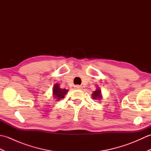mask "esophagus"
Listing matches in <instances>:
<instances>
[{"label": "esophagus", "mask_w": 151, "mask_h": 151, "mask_svg": "<svg viewBox=\"0 0 151 151\" xmlns=\"http://www.w3.org/2000/svg\"><path fill=\"white\" fill-rule=\"evenodd\" d=\"M75 88L78 89H82V86H79V85H76V86H75Z\"/></svg>", "instance_id": "34e87169"}]
</instances>
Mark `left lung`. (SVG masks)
<instances>
[{
	"label": "left lung",
	"mask_w": 151,
	"mask_h": 151,
	"mask_svg": "<svg viewBox=\"0 0 151 151\" xmlns=\"http://www.w3.org/2000/svg\"><path fill=\"white\" fill-rule=\"evenodd\" d=\"M92 98L93 99H101L102 98L101 91L100 89H97L92 93Z\"/></svg>",
	"instance_id": "left-lung-1"
}]
</instances>
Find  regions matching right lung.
I'll return each instance as SVG.
<instances>
[{"label": "right lung", "instance_id": "1", "mask_svg": "<svg viewBox=\"0 0 151 151\" xmlns=\"http://www.w3.org/2000/svg\"><path fill=\"white\" fill-rule=\"evenodd\" d=\"M68 91V89L60 88V85L58 84H56L54 86V88L52 89L53 96L54 98L57 99L56 101H59L64 98V97H65V95L67 93Z\"/></svg>", "mask_w": 151, "mask_h": 151}]
</instances>
